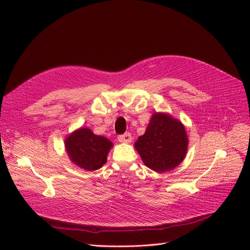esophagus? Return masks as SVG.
I'll return each instance as SVG.
<instances>
[{
    "instance_id": "34e87169",
    "label": "esophagus",
    "mask_w": 250,
    "mask_h": 250,
    "mask_svg": "<svg viewBox=\"0 0 250 250\" xmlns=\"http://www.w3.org/2000/svg\"><path fill=\"white\" fill-rule=\"evenodd\" d=\"M132 140L131 138V134L129 132H126L124 134H121L118 137V141L120 143H130Z\"/></svg>"
}]
</instances>
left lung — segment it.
Masks as SVG:
<instances>
[{
	"label": "left lung",
	"instance_id": "1",
	"mask_svg": "<svg viewBox=\"0 0 250 250\" xmlns=\"http://www.w3.org/2000/svg\"><path fill=\"white\" fill-rule=\"evenodd\" d=\"M188 135L180 121L163 112L151 117L146 132L134 143L143 163L158 173L167 172L184 161Z\"/></svg>",
	"mask_w": 250,
	"mask_h": 250
}]
</instances>
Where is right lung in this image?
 I'll return each instance as SVG.
<instances>
[{
    "label": "right lung",
    "mask_w": 250,
    "mask_h": 250,
    "mask_svg": "<svg viewBox=\"0 0 250 250\" xmlns=\"http://www.w3.org/2000/svg\"><path fill=\"white\" fill-rule=\"evenodd\" d=\"M64 145L75 165L87 171H95L106 163L112 143L101 135H96L88 128H80L65 139Z\"/></svg>",
    "instance_id": "obj_1"
}]
</instances>
